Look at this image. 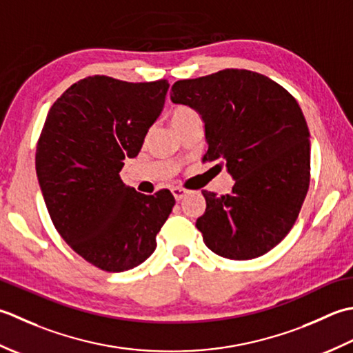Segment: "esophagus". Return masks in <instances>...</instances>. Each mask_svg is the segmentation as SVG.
<instances>
[{"label": "esophagus", "mask_w": 353, "mask_h": 353, "mask_svg": "<svg viewBox=\"0 0 353 353\" xmlns=\"http://www.w3.org/2000/svg\"><path fill=\"white\" fill-rule=\"evenodd\" d=\"M172 193H174L176 201H181L187 195V193H189V190L184 189V187H174V189H172Z\"/></svg>", "instance_id": "34e87169"}]
</instances>
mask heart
Instances as JSON below:
<instances>
[{"label": "heart", "mask_w": 353, "mask_h": 353, "mask_svg": "<svg viewBox=\"0 0 353 353\" xmlns=\"http://www.w3.org/2000/svg\"><path fill=\"white\" fill-rule=\"evenodd\" d=\"M193 117H199L198 112L193 110V108L185 106V105H178L170 111V123H172V126L183 123V121L193 119Z\"/></svg>", "instance_id": "obj_1"}]
</instances>
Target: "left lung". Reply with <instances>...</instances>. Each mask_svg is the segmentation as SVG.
I'll return each mask as SVG.
<instances>
[{"label": "left lung", "mask_w": 353, "mask_h": 353, "mask_svg": "<svg viewBox=\"0 0 353 353\" xmlns=\"http://www.w3.org/2000/svg\"><path fill=\"white\" fill-rule=\"evenodd\" d=\"M170 100L203 117V163L234 178L230 195L203 190L196 228L204 243L233 261L268 253L296 224L309 189L311 143L297 100L270 77L237 68L178 81Z\"/></svg>", "instance_id": "1"}]
</instances>
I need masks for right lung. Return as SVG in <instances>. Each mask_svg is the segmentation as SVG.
<instances>
[{"label":"right lung","instance_id":"1","mask_svg":"<svg viewBox=\"0 0 353 353\" xmlns=\"http://www.w3.org/2000/svg\"><path fill=\"white\" fill-rule=\"evenodd\" d=\"M166 79L125 82L90 76L73 83L47 114L36 146V175L57 233L94 267L121 272L154 253L175 198L143 195L119 172L139 155L161 114Z\"/></svg>","mask_w":353,"mask_h":353}]
</instances>
